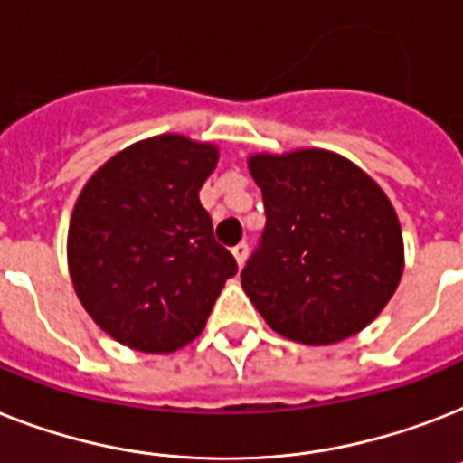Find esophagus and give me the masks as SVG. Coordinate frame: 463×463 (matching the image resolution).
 <instances>
[{
	"label": "esophagus",
	"instance_id": "esophagus-1",
	"mask_svg": "<svg viewBox=\"0 0 463 463\" xmlns=\"http://www.w3.org/2000/svg\"><path fill=\"white\" fill-rule=\"evenodd\" d=\"M247 254H250V244L247 242H240L232 247V257H235L238 266H244V261H247Z\"/></svg>",
	"mask_w": 463,
	"mask_h": 463
}]
</instances>
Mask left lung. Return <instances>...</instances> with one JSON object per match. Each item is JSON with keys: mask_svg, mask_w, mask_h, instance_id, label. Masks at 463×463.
I'll return each mask as SVG.
<instances>
[{"mask_svg": "<svg viewBox=\"0 0 463 463\" xmlns=\"http://www.w3.org/2000/svg\"><path fill=\"white\" fill-rule=\"evenodd\" d=\"M266 228L242 269V288L278 335L333 345L390 302L404 244L397 213L359 166L326 149L254 154Z\"/></svg>", "mask_w": 463, "mask_h": 463, "instance_id": "left-lung-1", "label": "left lung"}]
</instances>
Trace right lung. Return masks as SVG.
<instances>
[{
  "label": "right lung",
  "instance_id": "obj_1",
  "mask_svg": "<svg viewBox=\"0 0 463 463\" xmlns=\"http://www.w3.org/2000/svg\"><path fill=\"white\" fill-rule=\"evenodd\" d=\"M219 149L183 135L135 142L82 187L69 225V270L92 321L146 354L204 330L238 264L213 238L199 190Z\"/></svg>",
  "mask_w": 463,
  "mask_h": 463
}]
</instances>
